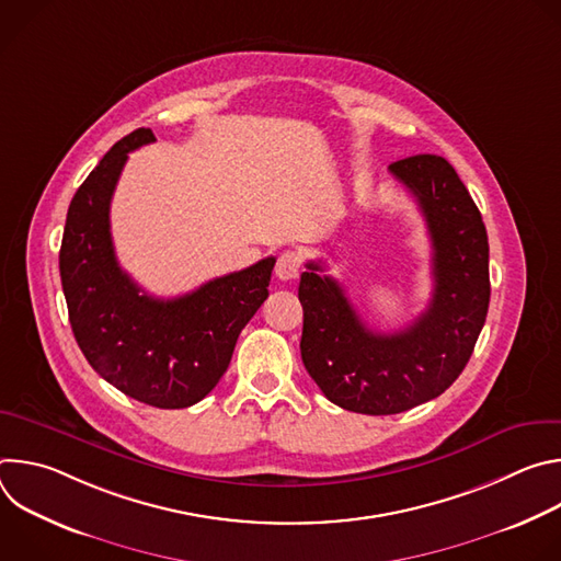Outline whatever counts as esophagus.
<instances>
[{"label":"esophagus","mask_w":561,"mask_h":561,"mask_svg":"<svg viewBox=\"0 0 561 561\" xmlns=\"http://www.w3.org/2000/svg\"><path fill=\"white\" fill-rule=\"evenodd\" d=\"M299 268H301V257H299L295 251H284V253L277 257L275 275H277L282 282H288V279H295V277L299 275Z\"/></svg>","instance_id":"1"}]
</instances>
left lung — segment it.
Wrapping results in <instances>:
<instances>
[{"instance_id": "1", "label": "left lung", "mask_w": 561, "mask_h": 561, "mask_svg": "<svg viewBox=\"0 0 561 561\" xmlns=\"http://www.w3.org/2000/svg\"><path fill=\"white\" fill-rule=\"evenodd\" d=\"M388 171L415 197L431 234L428 308L404 331L375 333L322 262H308L299 279L301 362L333 404L364 415L439 397L468 364L491 299L486 226L455 169L439 154H413Z\"/></svg>"}]
</instances>
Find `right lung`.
<instances>
[{
  "label": "right lung",
  "instance_id": "1",
  "mask_svg": "<svg viewBox=\"0 0 561 561\" xmlns=\"http://www.w3.org/2000/svg\"><path fill=\"white\" fill-rule=\"evenodd\" d=\"M150 128L119 139L77 188L59 273L77 346L108 383L154 409H188L226 373L237 337L268 297L275 257L215 277L173 299L144 293L115 257L111 199L128 152Z\"/></svg>",
  "mask_w": 561,
  "mask_h": 561
}]
</instances>
